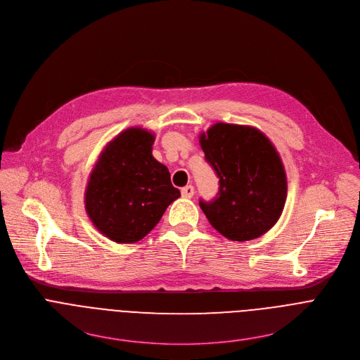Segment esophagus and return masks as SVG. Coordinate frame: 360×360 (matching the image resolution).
<instances>
[{
  "mask_svg": "<svg viewBox=\"0 0 360 360\" xmlns=\"http://www.w3.org/2000/svg\"><path fill=\"white\" fill-rule=\"evenodd\" d=\"M181 193H182V196H184V198H192V196H193V193H195V189H193V186H192V185H186V186H184V188H182Z\"/></svg>",
  "mask_w": 360,
  "mask_h": 360,
  "instance_id": "1",
  "label": "esophagus"
}]
</instances>
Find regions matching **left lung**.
Returning a JSON list of instances; mask_svg holds the SVG:
<instances>
[{
  "label": "left lung",
  "mask_w": 360,
  "mask_h": 360,
  "mask_svg": "<svg viewBox=\"0 0 360 360\" xmlns=\"http://www.w3.org/2000/svg\"><path fill=\"white\" fill-rule=\"evenodd\" d=\"M205 160L219 178L212 200L199 199L210 224L231 240H252L281 218L286 174L278 150L264 132L248 125L218 122L199 135Z\"/></svg>",
  "instance_id": "obj_1"
}]
</instances>
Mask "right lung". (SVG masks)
<instances>
[{"label": "right lung", "instance_id": "obj_1", "mask_svg": "<svg viewBox=\"0 0 360 360\" xmlns=\"http://www.w3.org/2000/svg\"><path fill=\"white\" fill-rule=\"evenodd\" d=\"M155 135L128 128L101 152L85 189V210L94 226L118 243H134L161 221L181 196L165 165L152 157Z\"/></svg>", "mask_w": 360, "mask_h": 360}]
</instances>
